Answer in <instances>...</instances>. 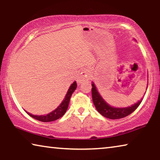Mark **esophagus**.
<instances>
[{
    "mask_svg": "<svg viewBox=\"0 0 160 160\" xmlns=\"http://www.w3.org/2000/svg\"><path fill=\"white\" fill-rule=\"evenodd\" d=\"M90 80V74H89V71L88 70H84L81 72L80 75V77L78 79V83L81 84L85 81H88Z\"/></svg>",
    "mask_w": 160,
    "mask_h": 160,
    "instance_id": "1",
    "label": "esophagus"
}]
</instances>
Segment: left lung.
<instances>
[{
    "label": "left lung",
    "mask_w": 160,
    "mask_h": 160,
    "mask_svg": "<svg viewBox=\"0 0 160 160\" xmlns=\"http://www.w3.org/2000/svg\"><path fill=\"white\" fill-rule=\"evenodd\" d=\"M135 41H136L134 39ZM92 101L95 106V108L100 114L104 117L110 119H118L126 117L132 113L138 107L140 103L142 102V99L132 104L131 106L127 107H114L109 105L108 103L103 99V97L100 95L99 92L97 90L95 85L93 82H92ZM148 88V86H147ZM147 90V89H146Z\"/></svg>",
    "instance_id": "obj_1"
}]
</instances>
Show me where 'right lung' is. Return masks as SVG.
<instances>
[{"label":"right lung","instance_id":"right-lung-1","mask_svg":"<svg viewBox=\"0 0 160 160\" xmlns=\"http://www.w3.org/2000/svg\"><path fill=\"white\" fill-rule=\"evenodd\" d=\"M76 88H77V83H76V81H75V82H73L71 85H70L68 90L67 93L66 94V96H65L63 100L62 101L60 105H59V106L56 108L55 110L52 111V112L47 113V114L33 115L28 112H26L27 113H28L31 117L37 119V120L39 121H42V122H50V121H53L57 120V119L62 117V116L65 114V113L66 112L68 107L70 97H71L72 93L74 92V91L76 90Z\"/></svg>","mask_w":160,"mask_h":160}]
</instances>
